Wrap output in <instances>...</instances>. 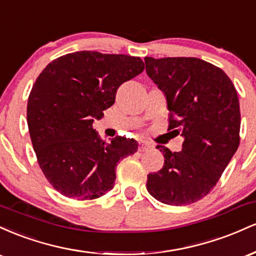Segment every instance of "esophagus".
<instances>
[{"label": "esophagus", "mask_w": 256, "mask_h": 256, "mask_svg": "<svg viewBox=\"0 0 256 256\" xmlns=\"http://www.w3.org/2000/svg\"><path fill=\"white\" fill-rule=\"evenodd\" d=\"M150 148L152 146L149 144H146V143H140V146H138V152H148Z\"/></svg>", "instance_id": "esophagus-1"}]
</instances>
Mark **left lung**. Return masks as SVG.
I'll use <instances>...</instances> for the list:
<instances>
[{"mask_svg":"<svg viewBox=\"0 0 256 256\" xmlns=\"http://www.w3.org/2000/svg\"><path fill=\"white\" fill-rule=\"evenodd\" d=\"M146 74L166 95L168 131L184 137L182 152L158 146L165 162L149 173L146 190L171 206L207 196L240 146L234 85L219 67L198 58H144Z\"/></svg>","mask_w":256,"mask_h":256,"instance_id":"1","label":"left lung"}]
</instances>
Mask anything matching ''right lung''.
I'll list each match as a JSON object with an SVG mask.
<instances>
[{"label": "right lung", "mask_w": 256, "mask_h": 256, "mask_svg": "<svg viewBox=\"0 0 256 256\" xmlns=\"http://www.w3.org/2000/svg\"><path fill=\"white\" fill-rule=\"evenodd\" d=\"M144 70L137 56L77 52L55 58L38 76L28 101L37 162L61 195L94 200L113 189L116 165L137 152L131 138L102 140L94 119L113 106L116 90Z\"/></svg>", "instance_id": "right-lung-1"}]
</instances>
